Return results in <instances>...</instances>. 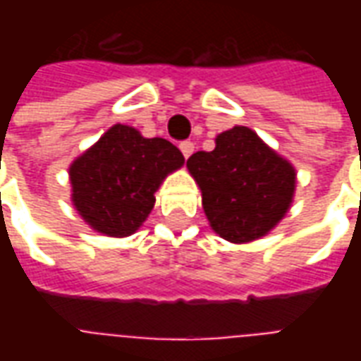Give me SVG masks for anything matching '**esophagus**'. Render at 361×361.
Masks as SVG:
<instances>
[{
    "instance_id": "esophagus-1",
    "label": "esophagus",
    "mask_w": 361,
    "mask_h": 361,
    "mask_svg": "<svg viewBox=\"0 0 361 361\" xmlns=\"http://www.w3.org/2000/svg\"><path fill=\"white\" fill-rule=\"evenodd\" d=\"M180 150H181V154L185 158H189L191 154H193V150H195V145L191 141H181L180 142Z\"/></svg>"
}]
</instances>
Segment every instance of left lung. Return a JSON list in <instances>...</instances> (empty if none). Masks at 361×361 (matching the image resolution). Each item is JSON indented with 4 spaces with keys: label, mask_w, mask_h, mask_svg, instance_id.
I'll use <instances>...</instances> for the list:
<instances>
[{
    "label": "left lung",
    "mask_w": 361,
    "mask_h": 361,
    "mask_svg": "<svg viewBox=\"0 0 361 361\" xmlns=\"http://www.w3.org/2000/svg\"><path fill=\"white\" fill-rule=\"evenodd\" d=\"M188 168L201 188L212 230L228 242H251L269 234L294 197L292 164L250 127L220 133L214 150L191 154Z\"/></svg>",
    "instance_id": "1"
}]
</instances>
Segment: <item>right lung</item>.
Masks as SVG:
<instances>
[{
  "instance_id": "obj_1",
  "label": "right lung",
  "mask_w": 361,
  "mask_h": 361,
  "mask_svg": "<svg viewBox=\"0 0 361 361\" xmlns=\"http://www.w3.org/2000/svg\"><path fill=\"white\" fill-rule=\"evenodd\" d=\"M181 166L176 145L118 123L69 168L75 209L96 232L133 234L152 211L162 180Z\"/></svg>"
}]
</instances>
